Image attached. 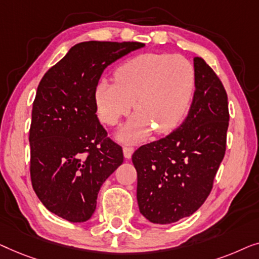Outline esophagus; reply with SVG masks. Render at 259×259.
Masks as SVG:
<instances>
[{
    "mask_svg": "<svg viewBox=\"0 0 259 259\" xmlns=\"http://www.w3.org/2000/svg\"><path fill=\"white\" fill-rule=\"evenodd\" d=\"M134 154V148L133 147H124L123 148V155L126 159H130L131 156Z\"/></svg>",
    "mask_w": 259,
    "mask_h": 259,
    "instance_id": "obj_1",
    "label": "esophagus"
}]
</instances>
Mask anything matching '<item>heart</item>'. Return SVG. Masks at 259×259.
<instances>
[{
    "label": "heart",
    "mask_w": 259,
    "mask_h": 259,
    "mask_svg": "<svg viewBox=\"0 0 259 259\" xmlns=\"http://www.w3.org/2000/svg\"><path fill=\"white\" fill-rule=\"evenodd\" d=\"M115 81L102 78L94 92L98 117L115 125L131 107L136 112L117 133L123 142L143 140L152 131L174 130L187 115L196 88L195 67L167 53L140 54L123 62Z\"/></svg>",
    "instance_id": "heart-1"
}]
</instances>
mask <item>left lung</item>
Instances as JSON below:
<instances>
[{"instance_id": "8db88e82", "label": "left lung", "mask_w": 259, "mask_h": 259, "mask_svg": "<svg viewBox=\"0 0 259 259\" xmlns=\"http://www.w3.org/2000/svg\"><path fill=\"white\" fill-rule=\"evenodd\" d=\"M194 67L196 88L187 118L133 155L140 212L154 224L175 223L197 211L225 154L227 92L203 58L195 57Z\"/></svg>"}]
</instances>
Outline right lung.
<instances>
[{
	"mask_svg": "<svg viewBox=\"0 0 259 259\" xmlns=\"http://www.w3.org/2000/svg\"><path fill=\"white\" fill-rule=\"evenodd\" d=\"M143 47L78 43L39 82L29 131L31 184L43 205L65 221L90 220L102 184L123 163L122 148L98 121L94 92L108 65Z\"/></svg>",
	"mask_w": 259,
	"mask_h": 259,
	"instance_id": "right-lung-1",
	"label": "right lung"
}]
</instances>
